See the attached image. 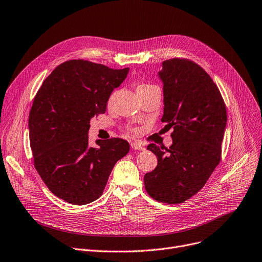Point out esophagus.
<instances>
[{"mask_svg":"<svg viewBox=\"0 0 262 262\" xmlns=\"http://www.w3.org/2000/svg\"><path fill=\"white\" fill-rule=\"evenodd\" d=\"M130 146L133 149H137V150H144L145 149L144 146L139 142H132Z\"/></svg>","mask_w":262,"mask_h":262,"instance_id":"34e87169","label":"esophagus"}]
</instances>
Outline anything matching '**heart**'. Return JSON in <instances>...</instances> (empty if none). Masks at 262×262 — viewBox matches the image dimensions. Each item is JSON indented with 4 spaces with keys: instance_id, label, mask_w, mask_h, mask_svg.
<instances>
[{
    "instance_id": "b5f03b06",
    "label": "heart",
    "mask_w": 262,
    "mask_h": 262,
    "mask_svg": "<svg viewBox=\"0 0 262 262\" xmlns=\"http://www.w3.org/2000/svg\"><path fill=\"white\" fill-rule=\"evenodd\" d=\"M155 87H157V86L152 85V84H147V82H142V81H140V82H137V84H136V90H137V93L145 92V91H148V90L153 89V88H155ZM113 98H114V94H113L112 96H110L109 103L113 101ZM129 130H130L132 133H135V134H138V133H139V129H138V128H136V127H129Z\"/></svg>"
}]
</instances>
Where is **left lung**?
I'll return each mask as SVG.
<instances>
[{"label": "left lung", "instance_id": "8db88e82", "mask_svg": "<svg viewBox=\"0 0 262 262\" xmlns=\"http://www.w3.org/2000/svg\"><path fill=\"white\" fill-rule=\"evenodd\" d=\"M158 74L163 81L161 122L173 127V144L147 145L158 163L144 175V187L157 202L181 204L198 193L221 161L226 106L209 74L194 61L164 60Z\"/></svg>", "mask_w": 262, "mask_h": 262}]
</instances>
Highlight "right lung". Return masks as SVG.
Here are the masks:
<instances>
[{
    "mask_svg": "<svg viewBox=\"0 0 262 262\" xmlns=\"http://www.w3.org/2000/svg\"><path fill=\"white\" fill-rule=\"evenodd\" d=\"M128 70L68 60L36 93L29 118L33 160L54 195L73 205L98 200L116 162L128 153L129 143L121 138L98 140L99 147L88 145L90 120L105 114L110 94Z\"/></svg>",
    "mask_w": 262,
    "mask_h": 262,
    "instance_id": "obj_1",
    "label": "right lung"
}]
</instances>
